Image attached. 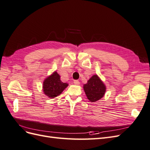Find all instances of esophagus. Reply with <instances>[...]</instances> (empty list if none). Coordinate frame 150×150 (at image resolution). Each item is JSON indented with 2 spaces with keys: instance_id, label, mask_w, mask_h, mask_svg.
<instances>
[{
  "instance_id": "34e87169",
  "label": "esophagus",
  "mask_w": 150,
  "mask_h": 150,
  "mask_svg": "<svg viewBox=\"0 0 150 150\" xmlns=\"http://www.w3.org/2000/svg\"><path fill=\"white\" fill-rule=\"evenodd\" d=\"M74 84H76V85H79L80 82H79V81L78 80H74Z\"/></svg>"
}]
</instances>
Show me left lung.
<instances>
[{
  "mask_svg": "<svg viewBox=\"0 0 150 150\" xmlns=\"http://www.w3.org/2000/svg\"><path fill=\"white\" fill-rule=\"evenodd\" d=\"M88 99L91 102H96L101 99L106 92V86L98 75H94L88 83L83 86Z\"/></svg>",
  "mask_w": 150,
  "mask_h": 150,
  "instance_id": "left-lung-1",
  "label": "left lung"
}]
</instances>
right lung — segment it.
<instances>
[{"label":"right lung","mask_w":150,"mask_h":150,"mask_svg":"<svg viewBox=\"0 0 150 150\" xmlns=\"http://www.w3.org/2000/svg\"><path fill=\"white\" fill-rule=\"evenodd\" d=\"M67 86L68 84L62 82L59 74L55 71L44 81L43 91L50 98H54L61 94Z\"/></svg>","instance_id":"obj_1"}]
</instances>
